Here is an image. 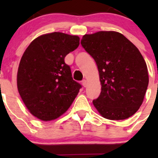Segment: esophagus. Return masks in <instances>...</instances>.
Returning a JSON list of instances; mask_svg holds the SVG:
<instances>
[{
  "instance_id": "esophagus-1",
  "label": "esophagus",
  "mask_w": 158,
  "mask_h": 158,
  "mask_svg": "<svg viewBox=\"0 0 158 158\" xmlns=\"http://www.w3.org/2000/svg\"><path fill=\"white\" fill-rule=\"evenodd\" d=\"M82 85H83V86L85 88V87L87 86V81L85 80V79H84V80H82Z\"/></svg>"
}]
</instances>
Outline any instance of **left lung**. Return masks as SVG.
Listing matches in <instances>:
<instances>
[{
	"instance_id": "left-lung-1",
	"label": "left lung",
	"mask_w": 158,
	"mask_h": 158,
	"mask_svg": "<svg viewBox=\"0 0 158 158\" xmlns=\"http://www.w3.org/2000/svg\"><path fill=\"white\" fill-rule=\"evenodd\" d=\"M81 44L95 60L101 93L94 106L105 118L124 120L141 106L147 91L148 72L138 49L122 33L99 31L82 36Z\"/></svg>"
}]
</instances>
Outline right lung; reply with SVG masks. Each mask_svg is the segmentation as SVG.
Returning <instances> with one entry per match:
<instances>
[{
    "mask_svg": "<svg viewBox=\"0 0 158 158\" xmlns=\"http://www.w3.org/2000/svg\"><path fill=\"white\" fill-rule=\"evenodd\" d=\"M79 45V37L60 32L41 35L23 52L17 71L19 94L29 111L42 121L66 112L82 85L73 80L67 54Z\"/></svg>",
    "mask_w": 158,
    "mask_h": 158,
    "instance_id": "obj_1",
    "label": "right lung"
}]
</instances>
